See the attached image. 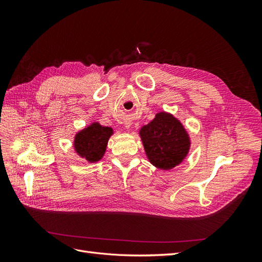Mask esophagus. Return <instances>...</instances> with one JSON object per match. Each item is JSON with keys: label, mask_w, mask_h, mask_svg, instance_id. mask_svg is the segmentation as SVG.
Returning <instances> with one entry per match:
<instances>
[{"label": "esophagus", "mask_w": 262, "mask_h": 262, "mask_svg": "<svg viewBox=\"0 0 262 262\" xmlns=\"http://www.w3.org/2000/svg\"><path fill=\"white\" fill-rule=\"evenodd\" d=\"M125 126H126V128H129V126H130V124H126Z\"/></svg>", "instance_id": "1"}]
</instances>
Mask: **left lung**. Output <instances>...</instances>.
<instances>
[{
    "instance_id": "1",
    "label": "left lung",
    "mask_w": 262,
    "mask_h": 262,
    "mask_svg": "<svg viewBox=\"0 0 262 262\" xmlns=\"http://www.w3.org/2000/svg\"><path fill=\"white\" fill-rule=\"evenodd\" d=\"M149 162L161 169H171L185 160L190 142L182 124L171 115L157 114L140 131Z\"/></svg>"
}]
</instances>
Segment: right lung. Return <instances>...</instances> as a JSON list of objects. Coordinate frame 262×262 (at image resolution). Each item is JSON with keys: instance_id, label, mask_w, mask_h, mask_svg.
Here are the masks:
<instances>
[{"instance_id": "add662e5", "label": "right lung", "mask_w": 262, "mask_h": 262, "mask_svg": "<svg viewBox=\"0 0 262 262\" xmlns=\"http://www.w3.org/2000/svg\"><path fill=\"white\" fill-rule=\"evenodd\" d=\"M112 134V128L94 122L76 134L74 141L75 150L89 162H97L105 154L108 140Z\"/></svg>"}]
</instances>
